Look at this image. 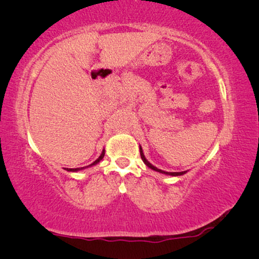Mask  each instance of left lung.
I'll list each match as a JSON object with an SVG mask.
<instances>
[{
    "label": "left lung",
    "instance_id": "1",
    "mask_svg": "<svg viewBox=\"0 0 259 259\" xmlns=\"http://www.w3.org/2000/svg\"><path fill=\"white\" fill-rule=\"evenodd\" d=\"M140 157H141V159H143V161L145 162V164L148 166V167L152 168V169H154V171H157V172L165 173V175H169V176H182V175H184V173H186V171H184V172H165V171H161V169H159L157 167H154L153 165L150 164V162L146 160V158H145V155L143 153V150H141V147H140Z\"/></svg>",
    "mask_w": 259,
    "mask_h": 259
}]
</instances>
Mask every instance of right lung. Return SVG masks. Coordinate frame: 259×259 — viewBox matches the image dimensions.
Instances as JSON below:
<instances>
[{
  "mask_svg": "<svg viewBox=\"0 0 259 259\" xmlns=\"http://www.w3.org/2000/svg\"><path fill=\"white\" fill-rule=\"evenodd\" d=\"M104 155H105V151H102V153H101V155H100V157H99V158L97 159V160H95V161L93 162V164H91L90 166H92V165H95V164H98V162H99V161H100L102 158H104ZM82 168H84V167H79V168H67V171H72V172H76V171H79V169H82Z\"/></svg>",
  "mask_w": 259,
  "mask_h": 259,
  "instance_id": "obj_1",
  "label": "right lung"
}]
</instances>
